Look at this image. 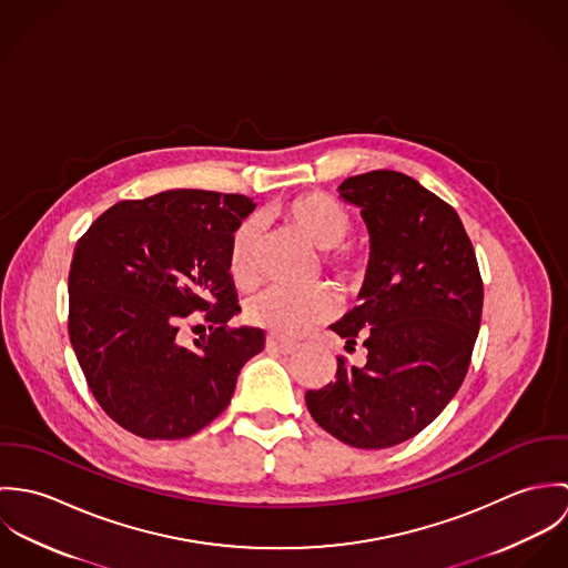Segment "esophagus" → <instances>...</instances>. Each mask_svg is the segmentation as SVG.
I'll use <instances>...</instances> for the list:
<instances>
[{"instance_id":"esophagus-1","label":"esophagus","mask_w":568,"mask_h":568,"mask_svg":"<svg viewBox=\"0 0 568 568\" xmlns=\"http://www.w3.org/2000/svg\"><path fill=\"white\" fill-rule=\"evenodd\" d=\"M266 349L280 352V354H293L297 349V343L280 338V336H266Z\"/></svg>"}]
</instances>
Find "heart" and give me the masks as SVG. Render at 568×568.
Returning <instances> with one entry per match:
<instances>
[{
    "instance_id": "obj_1",
    "label": "heart",
    "mask_w": 568,
    "mask_h": 568,
    "mask_svg": "<svg viewBox=\"0 0 568 568\" xmlns=\"http://www.w3.org/2000/svg\"><path fill=\"white\" fill-rule=\"evenodd\" d=\"M273 214L291 225L317 248H325V264L341 277L354 275L349 253L338 244L352 234L349 214L322 192H306L286 203H280ZM257 244L260 225L244 221L236 227L227 251V271L236 286L248 288L257 282ZM338 313L336 293L317 284L311 288L271 286L248 300L244 320L251 325L268 329L277 336H302L315 325L329 322Z\"/></svg>"
}]
</instances>
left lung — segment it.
<instances>
[{"mask_svg":"<svg viewBox=\"0 0 568 568\" xmlns=\"http://www.w3.org/2000/svg\"><path fill=\"white\" fill-rule=\"evenodd\" d=\"M361 207L369 264L361 306L329 325L363 367L336 356V378L306 394L313 419L338 442L381 450L426 428L453 400L481 325L484 282L459 214L415 179L372 170L345 179Z\"/></svg>","mask_w":568,"mask_h":568,"instance_id":"1","label":"left lung"}]
</instances>
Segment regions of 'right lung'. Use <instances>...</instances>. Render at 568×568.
Masks as SVG:
<instances>
[{
    "instance_id": "1",
    "label": "right lung",
    "mask_w": 568,
    "mask_h": 568,
    "mask_svg": "<svg viewBox=\"0 0 568 568\" xmlns=\"http://www.w3.org/2000/svg\"><path fill=\"white\" fill-rule=\"evenodd\" d=\"M255 210L243 194L165 190L120 201L84 232L70 268V341L104 413L144 439H183L219 417L264 347L241 311L227 251ZM205 312L211 334L178 327Z\"/></svg>"
}]
</instances>
